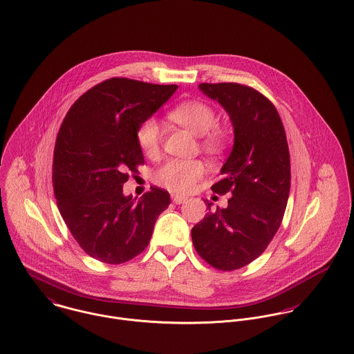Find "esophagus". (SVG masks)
I'll list each match as a JSON object with an SVG mask.
<instances>
[{"instance_id": "34e87169", "label": "esophagus", "mask_w": 354, "mask_h": 354, "mask_svg": "<svg viewBox=\"0 0 354 354\" xmlns=\"http://www.w3.org/2000/svg\"><path fill=\"white\" fill-rule=\"evenodd\" d=\"M171 201L176 204H181V203L187 202V198L181 196V195H171Z\"/></svg>"}]
</instances>
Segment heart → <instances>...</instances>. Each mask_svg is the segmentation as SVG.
Instances as JSON below:
<instances>
[{
	"mask_svg": "<svg viewBox=\"0 0 354 354\" xmlns=\"http://www.w3.org/2000/svg\"><path fill=\"white\" fill-rule=\"evenodd\" d=\"M170 117L194 135L203 136V143L209 150H216L223 142V135L215 127L216 115L212 107L199 101L184 102L178 104ZM138 140L142 150L153 155L160 143V127L156 120H147L138 131ZM204 174V165L201 160L170 159L155 173V180L162 187L174 192H188Z\"/></svg>",
	"mask_w": 354,
	"mask_h": 354,
	"instance_id": "1",
	"label": "heart"
}]
</instances>
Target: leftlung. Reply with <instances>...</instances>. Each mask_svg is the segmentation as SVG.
Listing matches in <instances>:
<instances>
[{"label": "left lung", "mask_w": 354, "mask_h": 354, "mask_svg": "<svg viewBox=\"0 0 354 354\" xmlns=\"http://www.w3.org/2000/svg\"><path fill=\"white\" fill-rule=\"evenodd\" d=\"M230 117L234 143L211 187L230 194L226 208L208 211L192 227L195 250L212 267L232 271L259 257L278 232L290 191V155L275 106L251 87L202 83ZM207 208H211V203Z\"/></svg>", "instance_id": "obj_1"}]
</instances>
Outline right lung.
I'll return each instance as SVG.
<instances>
[{"label": "right lung", "mask_w": 354, "mask_h": 354, "mask_svg": "<svg viewBox=\"0 0 354 354\" xmlns=\"http://www.w3.org/2000/svg\"><path fill=\"white\" fill-rule=\"evenodd\" d=\"M177 88L113 77L84 93L61 124L53 159L57 205L79 245L100 261L120 264L143 252L170 204L165 189L151 187L133 199L122 185L145 163L139 128Z\"/></svg>", "instance_id": "1"}]
</instances>
